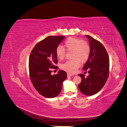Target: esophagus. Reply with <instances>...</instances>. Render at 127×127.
Segmentation results:
<instances>
[{
    "label": "esophagus",
    "mask_w": 127,
    "mask_h": 127,
    "mask_svg": "<svg viewBox=\"0 0 127 127\" xmlns=\"http://www.w3.org/2000/svg\"><path fill=\"white\" fill-rule=\"evenodd\" d=\"M73 76V75L72 74H70V73H67V76L68 77H70V76Z\"/></svg>",
    "instance_id": "1"
}]
</instances>
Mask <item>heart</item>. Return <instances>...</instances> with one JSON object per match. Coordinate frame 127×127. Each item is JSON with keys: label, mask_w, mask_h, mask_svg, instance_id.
Returning <instances> with one entry per match:
<instances>
[{"label": "heart", "mask_w": 127, "mask_h": 127, "mask_svg": "<svg viewBox=\"0 0 127 127\" xmlns=\"http://www.w3.org/2000/svg\"><path fill=\"white\" fill-rule=\"evenodd\" d=\"M64 47L68 51H72V60H68L61 65L62 69L68 72H75L80 66V62L85 63L90 55V47L85 41L70 37L64 42ZM56 56L60 60L66 57V50L59 46L56 49Z\"/></svg>", "instance_id": "obj_1"}]
</instances>
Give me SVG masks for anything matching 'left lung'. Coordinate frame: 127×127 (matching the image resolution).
<instances>
[{"instance_id":"8db88e82","label":"left lung","mask_w":127,"mask_h":127,"mask_svg":"<svg viewBox=\"0 0 127 127\" xmlns=\"http://www.w3.org/2000/svg\"><path fill=\"white\" fill-rule=\"evenodd\" d=\"M89 40L90 55L83 68L89 75H78L82 81L78 85L80 91L87 96L93 95L104 86L109 75L110 61L105 48L100 42L90 35H85Z\"/></svg>"}]
</instances>
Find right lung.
Returning a JSON list of instances; mask_svg holds the SVG:
<instances>
[{
    "label": "right lung",
    "instance_id": "obj_1",
    "mask_svg": "<svg viewBox=\"0 0 127 127\" xmlns=\"http://www.w3.org/2000/svg\"><path fill=\"white\" fill-rule=\"evenodd\" d=\"M65 36H49L35 45L29 57V74L35 90L43 96L55 97L60 93L67 73L60 70L52 75V70L57 69L56 49Z\"/></svg>",
    "mask_w": 127,
    "mask_h": 127
}]
</instances>
